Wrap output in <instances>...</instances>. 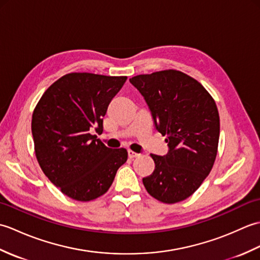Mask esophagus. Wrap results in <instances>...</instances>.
I'll return each mask as SVG.
<instances>
[{
  "label": "esophagus",
  "instance_id": "1",
  "mask_svg": "<svg viewBox=\"0 0 260 260\" xmlns=\"http://www.w3.org/2000/svg\"><path fill=\"white\" fill-rule=\"evenodd\" d=\"M137 156H140V154L139 153H136V152H133V151H128V157L129 158H134V157H137Z\"/></svg>",
  "mask_w": 260,
  "mask_h": 260
}]
</instances>
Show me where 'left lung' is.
I'll return each instance as SVG.
<instances>
[{"mask_svg": "<svg viewBox=\"0 0 260 260\" xmlns=\"http://www.w3.org/2000/svg\"><path fill=\"white\" fill-rule=\"evenodd\" d=\"M129 81L144 97L169 146L167 155L151 154L155 170L143 178V184L163 203L183 201L214 164L220 134L217 105L200 82L179 70L139 75Z\"/></svg>", "mask_w": 260, "mask_h": 260, "instance_id": "8db88e82", "label": "left lung"}]
</instances>
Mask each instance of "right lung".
Wrapping results in <instances>:
<instances>
[{
	"instance_id": "right-lung-1",
	"label": "right lung",
	"mask_w": 260,
	"mask_h": 260,
	"mask_svg": "<svg viewBox=\"0 0 260 260\" xmlns=\"http://www.w3.org/2000/svg\"><path fill=\"white\" fill-rule=\"evenodd\" d=\"M127 77L89 73L62 76L48 88L32 114L36 156L63 194L90 201L105 194L127 161L125 148H109L92 135Z\"/></svg>"
}]
</instances>
